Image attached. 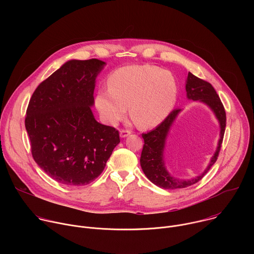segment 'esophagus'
Returning <instances> with one entry per match:
<instances>
[{"mask_svg":"<svg viewBox=\"0 0 254 254\" xmlns=\"http://www.w3.org/2000/svg\"><path fill=\"white\" fill-rule=\"evenodd\" d=\"M130 133H131V131L128 130V129H122V130L120 131L121 137H127V136H128Z\"/></svg>","mask_w":254,"mask_h":254,"instance_id":"obj_1","label":"esophagus"}]
</instances>
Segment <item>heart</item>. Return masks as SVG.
Returning <instances> with one entry per match:
<instances>
[{"label": "heart", "mask_w": 254, "mask_h": 254, "mask_svg": "<svg viewBox=\"0 0 254 254\" xmlns=\"http://www.w3.org/2000/svg\"><path fill=\"white\" fill-rule=\"evenodd\" d=\"M108 88H100L95 106L104 123L116 126L125 119L127 106L132 122L141 128L160 125L176 102L177 84L168 71L154 65H129L108 77Z\"/></svg>", "instance_id": "1"}]
</instances>
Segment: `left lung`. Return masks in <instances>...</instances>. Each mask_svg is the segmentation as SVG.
I'll return each mask as SVG.
<instances>
[{
	"instance_id": "obj_1",
	"label": "left lung",
	"mask_w": 254,
	"mask_h": 254,
	"mask_svg": "<svg viewBox=\"0 0 254 254\" xmlns=\"http://www.w3.org/2000/svg\"><path fill=\"white\" fill-rule=\"evenodd\" d=\"M186 92L188 99L203 102L213 112L216 119L219 122L220 138L218 140V144H217V149L205 171L196 178L185 180L173 177L168 172L164 161V152L169 131L178 115L182 110H180V108L174 110L165 119V121L161 125H159L155 129L147 133H142L141 136L144 140V143L139 160L140 167L144 175L147 176V178L152 183L166 190L186 188L199 182V181L207 174L210 168L215 164L217 157L219 155L223 140V135L225 132V110L214 87L209 82L198 78L197 76L192 74L191 72H189L186 80Z\"/></svg>"
}]
</instances>
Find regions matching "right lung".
I'll use <instances>...</instances> for the list:
<instances>
[{
    "mask_svg": "<svg viewBox=\"0 0 254 254\" xmlns=\"http://www.w3.org/2000/svg\"><path fill=\"white\" fill-rule=\"evenodd\" d=\"M105 62L69 60L41 82L27 108L33 159L56 182L84 186L104 170L119 131L94 119L95 79Z\"/></svg>",
    "mask_w": 254,
    "mask_h": 254,
    "instance_id": "1",
    "label": "right lung"
}]
</instances>
